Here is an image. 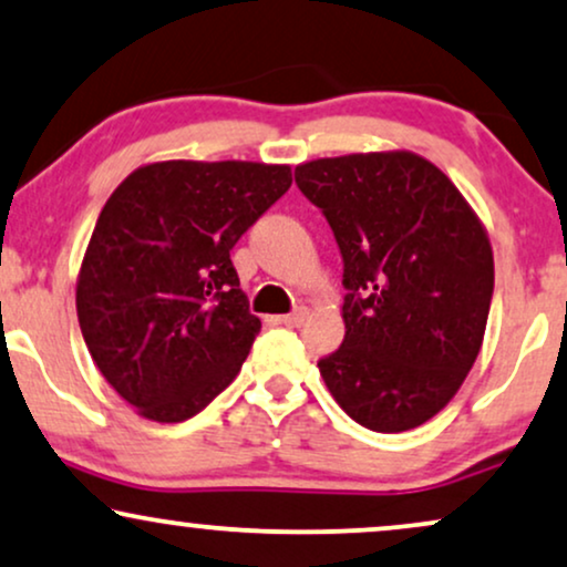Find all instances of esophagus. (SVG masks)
Segmentation results:
<instances>
[{
	"mask_svg": "<svg viewBox=\"0 0 567 567\" xmlns=\"http://www.w3.org/2000/svg\"><path fill=\"white\" fill-rule=\"evenodd\" d=\"M306 317H308L306 308H296V311L285 313L282 324H285V327H300V324H303V321H306Z\"/></svg>",
	"mask_w": 567,
	"mask_h": 567,
	"instance_id": "esophagus-1",
	"label": "esophagus"
}]
</instances>
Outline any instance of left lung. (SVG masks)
<instances>
[{
  "mask_svg": "<svg viewBox=\"0 0 567 567\" xmlns=\"http://www.w3.org/2000/svg\"><path fill=\"white\" fill-rule=\"evenodd\" d=\"M342 256L346 340L319 371L350 419L408 432L461 390L482 348L494 259L482 221L442 169L411 152L296 167Z\"/></svg>",
  "mask_w": 567,
  "mask_h": 567,
  "instance_id": "1",
  "label": "left lung"
}]
</instances>
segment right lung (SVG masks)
<instances>
[{"label":"right lung","mask_w":567,"mask_h":567,"mask_svg":"<svg viewBox=\"0 0 567 567\" xmlns=\"http://www.w3.org/2000/svg\"><path fill=\"white\" fill-rule=\"evenodd\" d=\"M290 183L285 164L156 162L104 204L78 321L93 363L141 415L177 424L238 377L261 321L230 250Z\"/></svg>","instance_id":"1"}]
</instances>
